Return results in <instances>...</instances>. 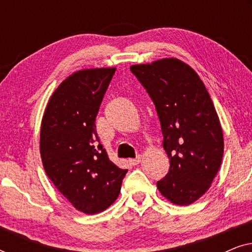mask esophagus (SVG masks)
Wrapping results in <instances>:
<instances>
[{
    "label": "esophagus",
    "instance_id": "obj_1",
    "mask_svg": "<svg viewBox=\"0 0 252 252\" xmlns=\"http://www.w3.org/2000/svg\"><path fill=\"white\" fill-rule=\"evenodd\" d=\"M141 161V156L139 155V156H136L135 158H133V159H129V163L132 165H137Z\"/></svg>",
    "mask_w": 252,
    "mask_h": 252
}]
</instances>
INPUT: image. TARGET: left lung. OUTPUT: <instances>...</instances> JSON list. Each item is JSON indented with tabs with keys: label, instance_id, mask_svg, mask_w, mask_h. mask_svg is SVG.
I'll list each match as a JSON object with an SVG mask.
<instances>
[{
	"label": "left lung",
	"instance_id": "left-lung-1",
	"mask_svg": "<svg viewBox=\"0 0 252 252\" xmlns=\"http://www.w3.org/2000/svg\"><path fill=\"white\" fill-rule=\"evenodd\" d=\"M153 99L170 170L157 182L164 197L188 205L205 194L218 173L223 136L218 115L197 73L177 58L132 65Z\"/></svg>",
	"mask_w": 252,
	"mask_h": 252
}]
</instances>
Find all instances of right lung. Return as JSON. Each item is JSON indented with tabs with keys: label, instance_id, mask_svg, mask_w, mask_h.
<instances>
[{
	"label": "right lung",
	"instance_id": "1",
	"mask_svg": "<svg viewBox=\"0 0 252 252\" xmlns=\"http://www.w3.org/2000/svg\"><path fill=\"white\" fill-rule=\"evenodd\" d=\"M115 67L78 71L58 86L44 111L40 154L44 171L79 211L102 212L118 197L127 170L109 159L95 120Z\"/></svg>",
	"mask_w": 252,
	"mask_h": 252
}]
</instances>
